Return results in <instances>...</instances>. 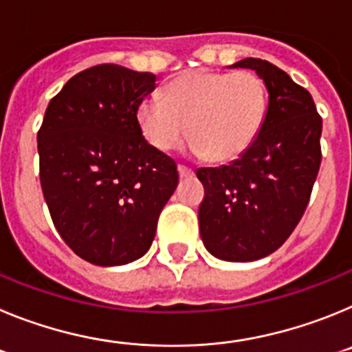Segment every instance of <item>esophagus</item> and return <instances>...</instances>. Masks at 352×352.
I'll list each match as a JSON object with an SVG mask.
<instances>
[{"label": "esophagus", "instance_id": "esophagus-1", "mask_svg": "<svg viewBox=\"0 0 352 352\" xmlns=\"http://www.w3.org/2000/svg\"><path fill=\"white\" fill-rule=\"evenodd\" d=\"M178 173H179V178H192L194 176V170L188 169L185 166H178Z\"/></svg>", "mask_w": 352, "mask_h": 352}]
</instances>
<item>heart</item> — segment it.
<instances>
[{
	"label": "heart",
	"mask_w": 352,
	"mask_h": 352,
	"mask_svg": "<svg viewBox=\"0 0 352 352\" xmlns=\"http://www.w3.org/2000/svg\"><path fill=\"white\" fill-rule=\"evenodd\" d=\"M266 88L252 72L188 70L170 80L164 100L148 96L138 107V125L160 151L176 148L185 132L188 148L217 162L243 155L266 116Z\"/></svg>",
	"instance_id": "b5f03b06"
}]
</instances>
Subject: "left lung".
Segmentation results:
<instances>
[{
	"label": "left lung",
	"instance_id": "8db88e82",
	"mask_svg": "<svg viewBox=\"0 0 352 352\" xmlns=\"http://www.w3.org/2000/svg\"><path fill=\"white\" fill-rule=\"evenodd\" d=\"M231 68L256 72L268 109L243 155L197 169L204 185L199 231L211 256L248 263L280 248L303 217L321 166L322 120L310 93L270 61L247 58Z\"/></svg>",
	"mask_w": 352,
	"mask_h": 352
}]
</instances>
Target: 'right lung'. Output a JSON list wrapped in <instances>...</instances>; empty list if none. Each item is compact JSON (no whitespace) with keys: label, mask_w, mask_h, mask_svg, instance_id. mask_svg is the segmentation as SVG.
Returning a JSON list of instances; mask_svg holds the SVG:
<instances>
[{"label":"right lung","mask_w":352,"mask_h":352,"mask_svg":"<svg viewBox=\"0 0 352 352\" xmlns=\"http://www.w3.org/2000/svg\"><path fill=\"white\" fill-rule=\"evenodd\" d=\"M157 76L120 65L79 72L38 130L40 183L65 243L96 266L139 259L178 186L173 158L148 144L138 107Z\"/></svg>","instance_id":"1"}]
</instances>
